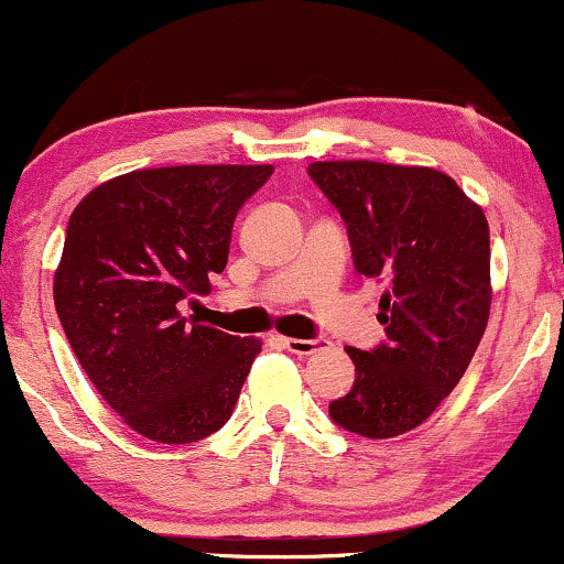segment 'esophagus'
<instances>
[{
    "mask_svg": "<svg viewBox=\"0 0 564 564\" xmlns=\"http://www.w3.org/2000/svg\"><path fill=\"white\" fill-rule=\"evenodd\" d=\"M283 347L294 355H313L315 349H321L326 341L323 339H294V336H283Z\"/></svg>",
    "mask_w": 564,
    "mask_h": 564,
    "instance_id": "obj_1",
    "label": "esophagus"
}]
</instances>
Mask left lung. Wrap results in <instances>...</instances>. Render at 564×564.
I'll list each match as a JSON object with an SVG mask.
<instances>
[{
	"label": "left lung",
	"instance_id": "left-lung-1",
	"mask_svg": "<svg viewBox=\"0 0 564 564\" xmlns=\"http://www.w3.org/2000/svg\"><path fill=\"white\" fill-rule=\"evenodd\" d=\"M310 177L347 225L358 275L384 283L387 341L347 347L355 384L328 405L371 440L416 430L471 364L490 315V232L448 174L379 161H315Z\"/></svg>",
	"mask_w": 564,
	"mask_h": 564
}]
</instances>
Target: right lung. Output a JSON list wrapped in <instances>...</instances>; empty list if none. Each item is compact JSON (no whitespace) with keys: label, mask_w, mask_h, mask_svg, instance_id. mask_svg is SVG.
Returning a JSON list of instances; mask_svg holds the SVG:
<instances>
[{"label":"right lung","mask_w":564,"mask_h":564,"mask_svg":"<svg viewBox=\"0 0 564 564\" xmlns=\"http://www.w3.org/2000/svg\"><path fill=\"white\" fill-rule=\"evenodd\" d=\"M270 164L138 170L87 193L68 219L55 310L84 373L142 437L185 445L230 419L262 341L187 318L228 264L243 200Z\"/></svg>","instance_id":"right-lung-1"}]
</instances>
